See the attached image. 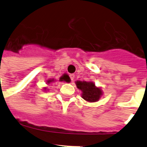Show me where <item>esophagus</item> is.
<instances>
[{
	"mask_svg": "<svg viewBox=\"0 0 147 147\" xmlns=\"http://www.w3.org/2000/svg\"><path fill=\"white\" fill-rule=\"evenodd\" d=\"M70 79H71V81H74V77H75V75L74 74H70Z\"/></svg>",
	"mask_w": 147,
	"mask_h": 147,
	"instance_id": "esophagus-1",
	"label": "esophagus"
}]
</instances>
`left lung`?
Segmentation results:
<instances>
[{
	"label": "left lung",
	"instance_id": "left-lung-1",
	"mask_svg": "<svg viewBox=\"0 0 147 147\" xmlns=\"http://www.w3.org/2000/svg\"><path fill=\"white\" fill-rule=\"evenodd\" d=\"M76 86L82 91V98L88 102H96L102 95L101 89L96 88L93 82L77 81Z\"/></svg>",
	"mask_w": 147,
	"mask_h": 147
}]
</instances>
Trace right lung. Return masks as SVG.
Instances as JSON below:
<instances>
[{
    "label": "right lung",
    "instance_id": "add662e5",
    "mask_svg": "<svg viewBox=\"0 0 147 147\" xmlns=\"http://www.w3.org/2000/svg\"><path fill=\"white\" fill-rule=\"evenodd\" d=\"M69 80V79H68V77H67V76H63V77H61L60 78V81H62V80H65V81H67V80ZM51 82V80H49V81H48V83H49V82Z\"/></svg>",
    "mask_w": 147,
    "mask_h": 147
}]
</instances>
